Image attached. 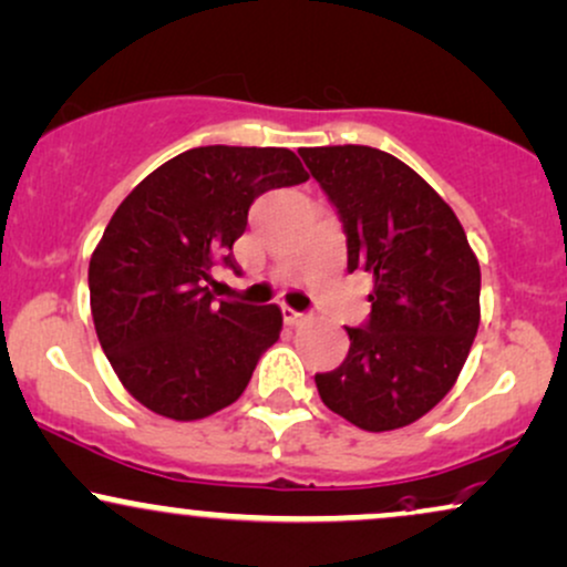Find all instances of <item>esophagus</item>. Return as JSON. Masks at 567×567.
<instances>
[{"instance_id":"obj_1","label":"esophagus","mask_w":567,"mask_h":567,"mask_svg":"<svg viewBox=\"0 0 567 567\" xmlns=\"http://www.w3.org/2000/svg\"><path fill=\"white\" fill-rule=\"evenodd\" d=\"M282 317H285V322H288V324H301L306 319V313L290 309V306H282Z\"/></svg>"}]
</instances>
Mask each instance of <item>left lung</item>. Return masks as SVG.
Masks as SVG:
<instances>
[{
  "label": "left lung",
  "instance_id": "left-lung-1",
  "mask_svg": "<svg viewBox=\"0 0 567 567\" xmlns=\"http://www.w3.org/2000/svg\"><path fill=\"white\" fill-rule=\"evenodd\" d=\"M338 210L349 271L374 285L324 406L361 431L412 425L452 391L481 322V266L454 210L417 172L367 145L298 150Z\"/></svg>",
  "mask_w": 567,
  "mask_h": 567
}]
</instances>
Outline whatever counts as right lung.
Instances as JSON below:
<instances>
[{"label":"right lung","instance_id":"add662e5","mask_svg":"<svg viewBox=\"0 0 567 567\" xmlns=\"http://www.w3.org/2000/svg\"><path fill=\"white\" fill-rule=\"evenodd\" d=\"M306 179L288 147H193L115 208L89 261L92 319L118 380L150 412L189 422L240 399L282 311L216 301L210 271L240 275L231 245L256 197Z\"/></svg>","mask_w":567,"mask_h":567}]
</instances>
